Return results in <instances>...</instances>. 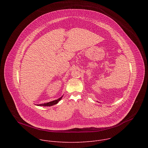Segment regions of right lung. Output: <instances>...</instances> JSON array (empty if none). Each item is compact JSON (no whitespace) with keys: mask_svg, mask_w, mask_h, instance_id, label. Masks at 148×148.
Instances as JSON below:
<instances>
[{"mask_svg":"<svg viewBox=\"0 0 148 148\" xmlns=\"http://www.w3.org/2000/svg\"><path fill=\"white\" fill-rule=\"evenodd\" d=\"M62 97L60 98H58V99H56L54 101H51V102H47V103H41V104H39V105H38V106H43V107H50V106H53V105L57 103L59 101L61 100Z\"/></svg>","mask_w":148,"mask_h":148,"instance_id":"obj_1","label":"right lung"}]
</instances>
